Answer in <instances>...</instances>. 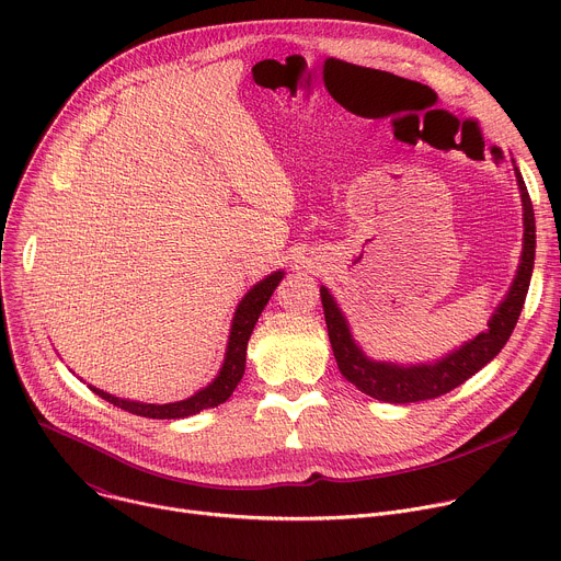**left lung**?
<instances>
[{"mask_svg":"<svg viewBox=\"0 0 561 561\" xmlns=\"http://www.w3.org/2000/svg\"><path fill=\"white\" fill-rule=\"evenodd\" d=\"M513 171L519 186L522 219H524L519 264L504 299L491 312L486 331L463 342L461 346L448 351L437 359L417 362V364L375 359L366 355L362 344L355 340L348 319L340 308L337 299L333 297V293L327 286H319V295H322V306L327 314L329 337H331L337 366L342 375L351 383H355L362 392L388 404H411V402H422V399H433L457 388L477 370H482L506 346L519 319V312L524 308V299L530 286L533 264H535V213H533V204H530L526 184L522 180V173L515 167V159H513Z\"/></svg>","mask_w":561,"mask_h":561,"instance_id":"8db88e82","label":"left lung"}]
</instances>
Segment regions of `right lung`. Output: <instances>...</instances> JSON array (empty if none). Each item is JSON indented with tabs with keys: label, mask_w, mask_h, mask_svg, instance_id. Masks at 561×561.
Wrapping results in <instances>:
<instances>
[{
	"label": "right lung",
	"mask_w": 561,
	"mask_h": 561,
	"mask_svg": "<svg viewBox=\"0 0 561 561\" xmlns=\"http://www.w3.org/2000/svg\"><path fill=\"white\" fill-rule=\"evenodd\" d=\"M284 271H275L268 277H264L262 282H257L244 297L242 301L237 304L234 312H232V322H230V331H228V342H226V353H224V362L217 370V375L199 390H195L191 397L180 399V402H171V404H146V402H137V399H124L117 394H111L98 386L89 388L100 394L106 402H111L117 409H124L133 415L139 417H148V420H182V417H191L199 411L206 409H215L219 404H224L226 399L232 394V390L237 388V383L242 381L244 377V368H247V346L251 340V333L257 324V319L262 314V310L266 308L268 299L273 297L275 288L279 286V282L284 279Z\"/></svg>",
	"instance_id": "right-lung-1"
}]
</instances>
